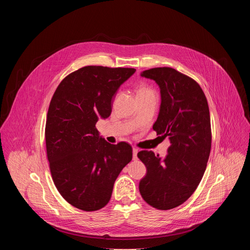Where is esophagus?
<instances>
[{"instance_id":"34e87169","label":"esophagus","mask_w":250,"mask_h":250,"mask_svg":"<svg viewBox=\"0 0 250 250\" xmlns=\"http://www.w3.org/2000/svg\"><path fill=\"white\" fill-rule=\"evenodd\" d=\"M137 152H138V148L133 147V148H132V153H133V159H134V160L137 159Z\"/></svg>"}]
</instances>
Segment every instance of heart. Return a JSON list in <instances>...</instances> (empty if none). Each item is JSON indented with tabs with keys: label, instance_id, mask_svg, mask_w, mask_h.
I'll return each mask as SVG.
<instances>
[{
	"label": "heart",
	"instance_id": "heart-1",
	"mask_svg": "<svg viewBox=\"0 0 250 250\" xmlns=\"http://www.w3.org/2000/svg\"><path fill=\"white\" fill-rule=\"evenodd\" d=\"M140 93H153L149 88H146V87H144V88H141V89H139V91H138V94H140Z\"/></svg>",
	"mask_w": 250,
	"mask_h": 250
}]
</instances>
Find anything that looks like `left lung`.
<instances>
[{
	"instance_id": "obj_1",
	"label": "left lung",
	"mask_w": 250,
	"mask_h": 250,
	"mask_svg": "<svg viewBox=\"0 0 250 250\" xmlns=\"http://www.w3.org/2000/svg\"><path fill=\"white\" fill-rule=\"evenodd\" d=\"M141 76L160 88V111L153 129L170 139V146L164 159L148 150L137 153L147 169L139 192L151 207L171 209L191 197L205 173L211 145L208 104L200 85L174 68H151Z\"/></svg>"
}]
</instances>
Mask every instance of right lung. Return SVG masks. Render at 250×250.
I'll return each instance as SVG.
<instances>
[{
    "mask_svg": "<svg viewBox=\"0 0 250 250\" xmlns=\"http://www.w3.org/2000/svg\"><path fill=\"white\" fill-rule=\"evenodd\" d=\"M134 68L85 66L56 88L47 113L45 144L54 185L73 207L98 210L109 203L115 181L132 159L125 141L111 145L99 136L98 118H108L119 87Z\"/></svg>",
    "mask_w": 250,
    "mask_h": 250,
    "instance_id": "right-lung-1",
    "label": "right lung"
}]
</instances>
